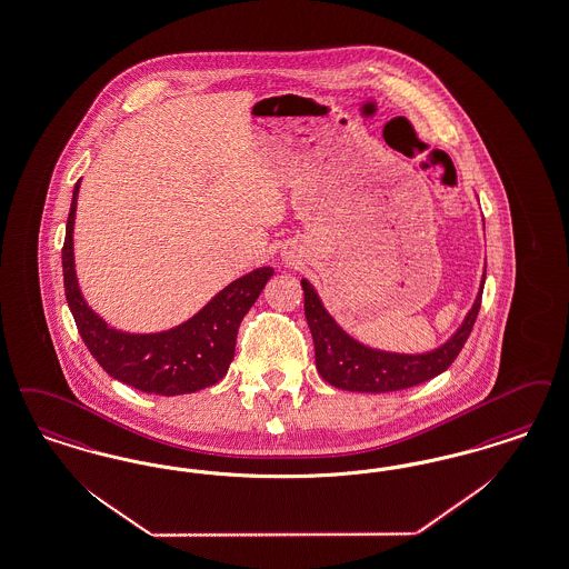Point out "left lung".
Segmentation results:
<instances>
[{
  "instance_id": "obj_1",
  "label": "left lung",
  "mask_w": 569,
  "mask_h": 569,
  "mask_svg": "<svg viewBox=\"0 0 569 569\" xmlns=\"http://www.w3.org/2000/svg\"><path fill=\"white\" fill-rule=\"evenodd\" d=\"M300 286L305 292V318L316 345V366L321 379L347 391L383 393L426 383L453 365L455 358L459 356L461 347L475 328L482 300L485 274L475 307L470 309L468 318L463 319L461 328L455 332L453 339L438 347L436 351L421 356L387 353L353 341L326 313L313 286L307 279H302Z\"/></svg>"
}]
</instances>
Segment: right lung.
<instances>
[{"mask_svg": "<svg viewBox=\"0 0 569 569\" xmlns=\"http://www.w3.org/2000/svg\"><path fill=\"white\" fill-rule=\"evenodd\" d=\"M78 186L69 207L63 243V283L69 311L92 358L118 381L146 393L178 396L213 386L227 375L234 358L241 319L273 274L271 267L239 277L203 311L182 326L159 335H127L110 328L87 307L73 271V216Z\"/></svg>", "mask_w": 569, "mask_h": 569, "instance_id": "obj_1", "label": "right lung"}]
</instances>
